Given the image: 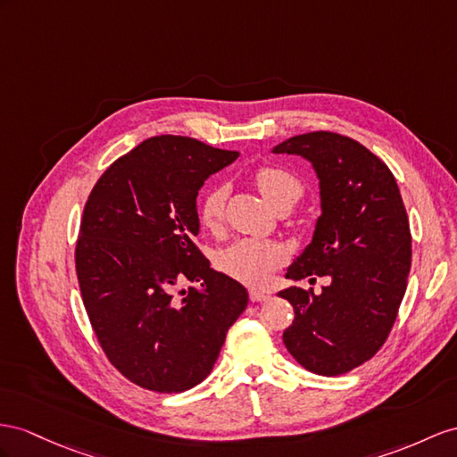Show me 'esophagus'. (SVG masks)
I'll use <instances>...</instances> for the list:
<instances>
[{"instance_id":"34e87169","label":"esophagus","mask_w":457,"mask_h":457,"mask_svg":"<svg viewBox=\"0 0 457 457\" xmlns=\"http://www.w3.org/2000/svg\"><path fill=\"white\" fill-rule=\"evenodd\" d=\"M249 299H251L253 303L266 301V299H268V294H264V291H261V289H251V291H249Z\"/></svg>"}]
</instances>
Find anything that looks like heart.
Here are the masks:
<instances>
[{
  "instance_id": "heart-1",
  "label": "heart",
  "mask_w": 457,
  "mask_h": 457,
  "mask_svg": "<svg viewBox=\"0 0 457 457\" xmlns=\"http://www.w3.org/2000/svg\"><path fill=\"white\" fill-rule=\"evenodd\" d=\"M254 183L264 201L274 210L291 208L301 195L303 183L291 171L276 166H262L254 171ZM228 187L216 185L210 189L201 204V220L208 229H218L224 220ZM286 261V251L274 241L239 239L218 253V266L231 278L245 284L262 286L270 282L274 272Z\"/></svg>"
}]
</instances>
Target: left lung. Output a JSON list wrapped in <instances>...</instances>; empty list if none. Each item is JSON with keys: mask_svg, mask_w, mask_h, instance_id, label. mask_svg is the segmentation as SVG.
Here are the masks:
<instances>
[{"mask_svg": "<svg viewBox=\"0 0 457 457\" xmlns=\"http://www.w3.org/2000/svg\"><path fill=\"white\" fill-rule=\"evenodd\" d=\"M312 163L320 216L286 278H328L320 294L279 291L294 305L284 344L301 367L337 377L369 361L388 337L411 268V231L388 166L357 140L314 131L272 148Z\"/></svg>", "mask_w": 457, "mask_h": 457, "instance_id": "8db88e82", "label": "left lung"}]
</instances>
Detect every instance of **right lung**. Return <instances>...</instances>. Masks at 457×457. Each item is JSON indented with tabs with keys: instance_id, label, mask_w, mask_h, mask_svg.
I'll list each match as a JSON object with an SVG mask.
<instances>
[{
	"instance_id": "obj_1",
	"label": "right lung",
	"mask_w": 457,
	"mask_h": 457,
	"mask_svg": "<svg viewBox=\"0 0 457 457\" xmlns=\"http://www.w3.org/2000/svg\"><path fill=\"white\" fill-rule=\"evenodd\" d=\"M237 156L152 137L104 171L85 204L75 249L85 309L112 365L140 388L175 394L203 382L247 309V289L212 270L193 241L198 191Z\"/></svg>"
}]
</instances>
